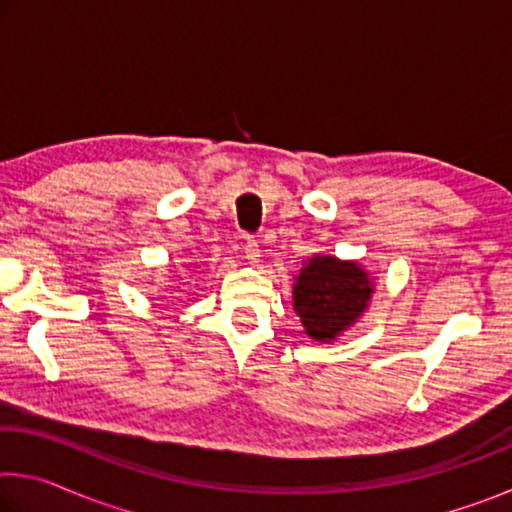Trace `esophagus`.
Segmentation results:
<instances>
[{"label":"esophagus","mask_w":512,"mask_h":512,"mask_svg":"<svg viewBox=\"0 0 512 512\" xmlns=\"http://www.w3.org/2000/svg\"><path fill=\"white\" fill-rule=\"evenodd\" d=\"M244 257L248 259L250 264H257L259 257H262V250H259V244L255 239H248L246 246H244Z\"/></svg>","instance_id":"obj_1"}]
</instances>
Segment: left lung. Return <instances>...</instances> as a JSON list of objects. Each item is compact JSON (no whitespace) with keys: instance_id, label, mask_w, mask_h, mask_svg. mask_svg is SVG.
I'll return each instance as SVG.
<instances>
[{"instance_id":"obj_1","label":"left lung","mask_w":512,"mask_h":512,"mask_svg":"<svg viewBox=\"0 0 512 512\" xmlns=\"http://www.w3.org/2000/svg\"><path fill=\"white\" fill-rule=\"evenodd\" d=\"M375 293V275L357 259L316 253L293 277V311L309 339L332 343L359 323Z\"/></svg>"}]
</instances>
